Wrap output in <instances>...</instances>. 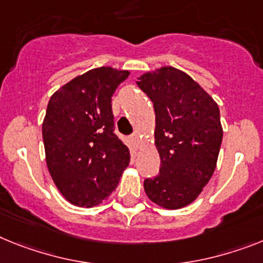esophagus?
<instances>
[{"instance_id": "esophagus-1", "label": "esophagus", "mask_w": 263, "mask_h": 263, "mask_svg": "<svg viewBox=\"0 0 263 263\" xmlns=\"http://www.w3.org/2000/svg\"><path fill=\"white\" fill-rule=\"evenodd\" d=\"M131 140L132 143L138 147V145L140 144V135H139V134H134V135L131 136Z\"/></svg>"}]
</instances>
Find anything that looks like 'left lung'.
<instances>
[{
	"mask_svg": "<svg viewBox=\"0 0 263 263\" xmlns=\"http://www.w3.org/2000/svg\"><path fill=\"white\" fill-rule=\"evenodd\" d=\"M155 109L160 170L144 191L160 207L176 210L198 198L214 174L223 129L218 104L187 73L162 67L138 77Z\"/></svg>",
	"mask_w": 263,
	"mask_h": 263,
	"instance_id": "1",
	"label": "left lung"
}]
</instances>
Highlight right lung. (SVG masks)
<instances>
[{"instance_id": "1", "label": "right lung", "mask_w": 263, "mask_h": 263, "mask_svg": "<svg viewBox=\"0 0 263 263\" xmlns=\"http://www.w3.org/2000/svg\"><path fill=\"white\" fill-rule=\"evenodd\" d=\"M128 70L101 67L74 77L52 95L43 123L46 165L63 196L93 207L116 189L129 149L115 135L112 95Z\"/></svg>"}]
</instances>
